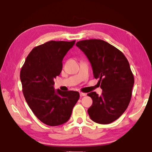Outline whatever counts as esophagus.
<instances>
[{
    "instance_id": "34e87169",
    "label": "esophagus",
    "mask_w": 152,
    "mask_h": 152,
    "mask_svg": "<svg viewBox=\"0 0 152 152\" xmlns=\"http://www.w3.org/2000/svg\"><path fill=\"white\" fill-rule=\"evenodd\" d=\"M80 96L82 97V96H86V93H84V92H80Z\"/></svg>"
}]
</instances>
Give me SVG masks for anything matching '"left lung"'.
<instances>
[{"mask_svg": "<svg viewBox=\"0 0 152 152\" xmlns=\"http://www.w3.org/2000/svg\"><path fill=\"white\" fill-rule=\"evenodd\" d=\"M91 64L94 78H99L101 96L88 93L92 99L88 109L91 119L99 124H109L121 116L132 95L134 76L124 54L101 39H86L76 43Z\"/></svg>", "mask_w": 152, "mask_h": 152, "instance_id": "obj_1", "label": "left lung"}]
</instances>
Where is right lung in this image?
Here are the masks:
<instances>
[{"label": "right lung", "instance_id": "obj_1", "mask_svg": "<svg viewBox=\"0 0 152 152\" xmlns=\"http://www.w3.org/2000/svg\"><path fill=\"white\" fill-rule=\"evenodd\" d=\"M76 41H50L33 49L20 72L23 92L28 105L42 123L58 126L68 121L78 101L76 91L53 88L62 70V60Z\"/></svg>", "mask_w": 152, "mask_h": 152}]
</instances>
